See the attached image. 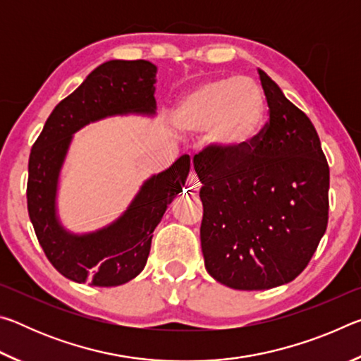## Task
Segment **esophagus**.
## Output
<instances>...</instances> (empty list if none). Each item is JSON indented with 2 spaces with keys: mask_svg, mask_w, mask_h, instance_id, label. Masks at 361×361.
Instances as JSON below:
<instances>
[{
  "mask_svg": "<svg viewBox=\"0 0 361 361\" xmlns=\"http://www.w3.org/2000/svg\"><path fill=\"white\" fill-rule=\"evenodd\" d=\"M199 189H200V181L197 178V175L191 172L188 176V181H186V191L195 194V192H199Z\"/></svg>",
  "mask_w": 361,
  "mask_h": 361,
  "instance_id": "1",
  "label": "esophagus"
}]
</instances>
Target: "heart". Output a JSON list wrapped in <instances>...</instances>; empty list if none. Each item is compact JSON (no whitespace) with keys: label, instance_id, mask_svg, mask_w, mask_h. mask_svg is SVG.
Listing matches in <instances>:
<instances>
[{"label":"heart","instance_id":"b5f03b06","mask_svg":"<svg viewBox=\"0 0 361 361\" xmlns=\"http://www.w3.org/2000/svg\"><path fill=\"white\" fill-rule=\"evenodd\" d=\"M183 137L207 132V145L223 161H239L259 142L266 122V100L250 79H210L181 95L170 113Z\"/></svg>","mask_w":361,"mask_h":361}]
</instances>
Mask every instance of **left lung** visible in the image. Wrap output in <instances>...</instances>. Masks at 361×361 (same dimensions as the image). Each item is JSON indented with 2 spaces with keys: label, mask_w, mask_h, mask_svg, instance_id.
Returning <instances> with one entry per match:
<instances>
[{
  "label": "left lung",
  "mask_w": 361,
  "mask_h": 361,
  "mask_svg": "<svg viewBox=\"0 0 361 361\" xmlns=\"http://www.w3.org/2000/svg\"><path fill=\"white\" fill-rule=\"evenodd\" d=\"M269 122L252 152L223 161L194 156L202 189L205 269L234 290L290 283L312 258L328 224L329 169L310 119L258 70Z\"/></svg>",
  "instance_id": "1"
}]
</instances>
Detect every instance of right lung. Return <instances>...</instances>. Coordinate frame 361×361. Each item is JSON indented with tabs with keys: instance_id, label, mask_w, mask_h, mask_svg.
<instances>
[{
	"instance_id": "right-lung-1",
	"label": "right lung",
	"mask_w": 361,
	"mask_h": 361,
	"mask_svg": "<svg viewBox=\"0 0 361 361\" xmlns=\"http://www.w3.org/2000/svg\"><path fill=\"white\" fill-rule=\"evenodd\" d=\"M157 66L148 60H109L54 108L28 161V215L47 259L76 283L118 286L135 279L148 261L152 232L169 204L183 192L191 159L181 156L143 181L121 215L103 228L71 232L59 215L60 175L75 133L113 116H156Z\"/></svg>"
}]
</instances>
